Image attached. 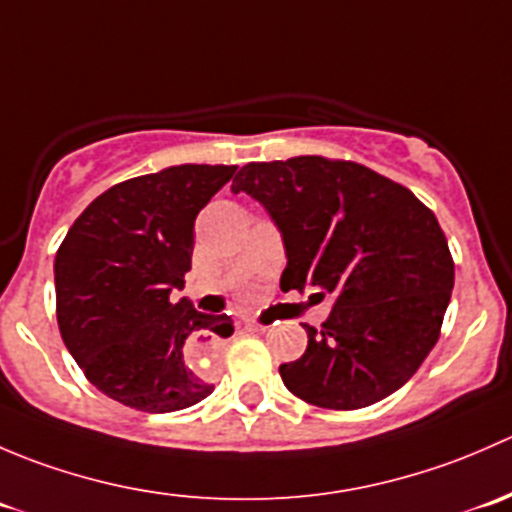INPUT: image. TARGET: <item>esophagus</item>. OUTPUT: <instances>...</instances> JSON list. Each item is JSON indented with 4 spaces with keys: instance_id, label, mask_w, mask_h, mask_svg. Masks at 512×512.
<instances>
[{
    "instance_id": "esophagus-1",
    "label": "esophagus",
    "mask_w": 512,
    "mask_h": 512,
    "mask_svg": "<svg viewBox=\"0 0 512 512\" xmlns=\"http://www.w3.org/2000/svg\"><path fill=\"white\" fill-rule=\"evenodd\" d=\"M245 327H247V329H255V332H257V329H262V324H257V322H247ZM213 339H215V334H213Z\"/></svg>"
}]
</instances>
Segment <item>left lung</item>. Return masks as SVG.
Wrapping results in <instances>:
<instances>
[{"mask_svg": "<svg viewBox=\"0 0 512 512\" xmlns=\"http://www.w3.org/2000/svg\"><path fill=\"white\" fill-rule=\"evenodd\" d=\"M232 193L252 195L280 227L282 292L334 297L322 329L304 324V354L280 366L287 389L334 411L401 389L438 342L451 302L456 272L436 215L376 170L322 156L242 165Z\"/></svg>", "mask_w": 512, "mask_h": 512, "instance_id": "1", "label": "left lung"}]
</instances>
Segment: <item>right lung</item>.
Masks as SVG:
<instances>
[{"label": "right lung", "instance_id": "right-lung-1", "mask_svg": "<svg viewBox=\"0 0 512 512\" xmlns=\"http://www.w3.org/2000/svg\"><path fill=\"white\" fill-rule=\"evenodd\" d=\"M235 170L185 163L123 180L66 232L54 262L59 332L108 399L168 414L213 394L190 359L230 337L232 319L173 304L170 292L190 270L195 218Z\"/></svg>", "mask_w": 512, "mask_h": 512}]
</instances>
